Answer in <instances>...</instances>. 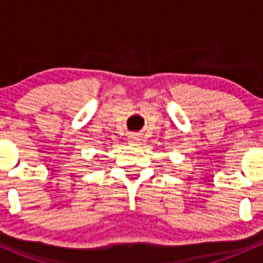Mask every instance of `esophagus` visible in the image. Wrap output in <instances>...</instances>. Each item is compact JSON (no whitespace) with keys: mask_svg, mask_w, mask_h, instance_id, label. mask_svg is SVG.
<instances>
[{"mask_svg":"<svg viewBox=\"0 0 263 263\" xmlns=\"http://www.w3.org/2000/svg\"><path fill=\"white\" fill-rule=\"evenodd\" d=\"M128 142L132 145H140L141 144V137L136 134H132L128 136Z\"/></svg>","mask_w":263,"mask_h":263,"instance_id":"34e87169","label":"esophagus"}]
</instances>
